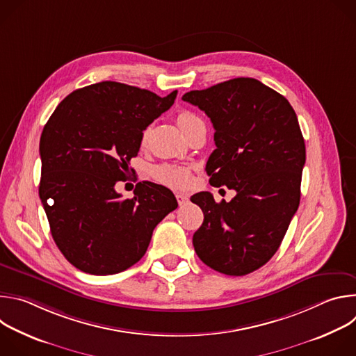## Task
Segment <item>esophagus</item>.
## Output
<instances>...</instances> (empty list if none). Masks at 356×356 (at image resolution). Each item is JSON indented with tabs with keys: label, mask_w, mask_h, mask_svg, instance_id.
Instances as JSON below:
<instances>
[{
	"label": "esophagus",
	"mask_w": 356,
	"mask_h": 356,
	"mask_svg": "<svg viewBox=\"0 0 356 356\" xmlns=\"http://www.w3.org/2000/svg\"><path fill=\"white\" fill-rule=\"evenodd\" d=\"M176 198H177V202H179L180 206L186 204V202L188 201V197H187L186 194H183V193H177V194H176Z\"/></svg>",
	"instance_id": "1"
}]
</instances>
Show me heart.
<instances>
[{"label": "heart", "mask_w": 356, "mask_h": 356, "mask_svg": "<svg viewBox=\"0 0 356 356\" xmlns=\"http://www.w3.org/2000/svg\"><path fill=\"white\" fill-rule=\"evenodd\" d=\"M198 120L194 114L188 111H183L177 117V124L180 128L190 124L191 121ZM154 176L158 181L173 187V188H184L191 183V172L186 166L176 165H159L154 169Z\"/></svg>", "instance_id": "b5f03b06"}]
</instances>
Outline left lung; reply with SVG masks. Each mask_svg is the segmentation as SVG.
Returning <instances> with one entry per match:
<instances>
[{
	"instance_id": "1",
	"label": "left lung",
	"mask_w": 356,
	"mask_h": 356,
	"mask_svg": "<svg viewBox=\"0 0 356 356\" xmlns=\"http://www.w3.org/2000/svg\"><path fill=\"white\" fill-rule=\"evenodd\" d=\"M181 98L216 129L217 149L206 166L211 186L236 191L229 202H216L209 191L190 198L204 213L194 250L220 273L248 275L275 255L300 204L306 145L297 115L282 94L250 77Z\"/></svg>"
}]
</instances>
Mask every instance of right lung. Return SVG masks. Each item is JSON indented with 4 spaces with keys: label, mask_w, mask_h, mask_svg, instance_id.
I'll return each instance as SVG.
<instances>
[{
    "label": "right lung",
    "mask_w": 356,
    "mask_h": 356,
    "mask_svg": "<svg viewBox=\"0 0 356 356\" xmlns=\"http://www.w3.org/2000/svg\"><path fill=\"white\" fill-rule=\"evenodd\" d=\"M149 90L101 81L69 94L46 122L39 142V197L63 257L90 275H115L135 265L155 227L177 209L175 194L150 181L122 198L143 131L176 99Z\"/></svg>",
    "instance_id": "add662e5"
}]
</instances>
